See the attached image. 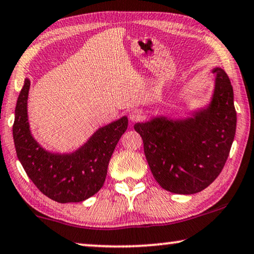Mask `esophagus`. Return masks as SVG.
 <instances>
[{"instance_id":"obj_1","label":"esophagus","mask_w":254,"mask_h":254,"mask_svg":"<svg viewBox=\"0 0 254 254\" xmlns=\"http://www.w3.org/2000/svg\"><path fill=\"white\" fill-rule=\"evenodd\" d=\"M143 119V112L139 111V110H131L129 112V120L131 123H136V121H139Z\"/></svg>"}]
</instances>
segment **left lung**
<instances>
[{
    "label": "left lung",
    "instance_id": "left-lung-1",
    "mask_svg": "<svg viewBox=\"0 0 254 254\" xmlns=\"http://www.w3.org/2000/svg\"><path fill=\"white\" fill-rule=\"evenodd\" d=\"M213 73L214 90L205 108L183 119L157 116L134 125L153 178L170 192L192 194L207 188L229 156L237 121L234 90L222 68Z\"/></svg>",
    "mask_w": 254,
    "mask_h": 254
}]
</instances>
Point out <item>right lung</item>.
<instances>
[{
	"instance_id": "right-lung-1",
	"label": "right lung",
	"mask_w": 254,
	"mask_h": 254,
	"mask_svg": "<svg viewBox=\"0 0 254 254\" xmlns=\"http://www.w3.org/2000/svg\"><path fill=\"white\" fill-rule=\"evenodd\" d=\"M29 80L25 79L14 111L12 133L18 159L36 188L50 199L62 204L88 199L104 185L109 161L127 129V117L98 128L75 151L50 152L39 144L29 129Z\"/></svg>"
}]
</instances>
